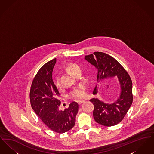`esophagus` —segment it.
Here are the masks:
<instances>
[{
	"instance_id": "34e87169",
	"label": "esophagus",
	"mask_w": 154,
	"mask_h": 154,
	"mask_svg": "<svg viewBox=\"0 0 154 154\" xmlns=\"http://www.w3.org/2000/svg\"><path fill=\"white\" fill-rule=\"evenodd\" d=\"M84 102V100H79V101H77V103H78V104H81V103H82Z\"/></svg>"
}]
</instances>
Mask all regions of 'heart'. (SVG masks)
Returning a JSON list of instances; mask_svg holds the SVG:
<instances>
[{"label": "heart", "mask_w": 154, "mask_h": 154, "mask_svg": "<svg viewBox=\"0 0 154 154\" xmlns=\"http://www.w3.org/2000/svg\"><path fill=\"white\" fill-rule=\"evenodd\" d=\"M66 70L72 75H73L74 74L77 70H80V67L78 65L71 63L68 64L66 66ZM55 85L57 88H60L61 87L60 81L59 80L58 75H57L54 80ZM86 95L85 88L84 85H80L77 88H75L73 91L70 93V96L74 99H80L84 97Z\"/></svg>", "instance_id": "obj_1"}]
</instances>
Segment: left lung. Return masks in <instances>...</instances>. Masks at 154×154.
Wrapping results in <instances>:
<instances>
[{
    "label": "left lung",
    "mask_w": 154,
    "mask_h": 154,
    "mask_svg": "<svg viewBox=\"0 0 154 154\" xmlns=\"http://www.w3.org/2000/svg\"><path fill=\"white\" fill-rule=\"evenodd\" d=\"M85 59L97 70V84L93 94L97 93L98 84L105 80L117 77L121 88L119 96L112 103H106L97 98H92L94 110L93 116L96 122L105 126L119 124L124 118L133 102L132 82L124 68L116 59L102 52H95L85 56Z\"/></svg>",
    "instance_id": "left-lung-1"
}]
</instances>
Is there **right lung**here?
Wrapping results in <instances>:
<instances>
[{"label":"right lung","mask_w":154,"mask_h":154,"mask_svg":"<svg viewBox=\"0 0 154 154\" xmlns=\"http://www.w3.org/2000/svg\"><path fill=\"white\" fill-rule=\"evenodd\" d=\"M56 61L55 58L47 62L37 72L30 87V101L44 124L54 132L63 133L73 128L79 104L73 102L64 111L59 110L60 94L52 79Z\"/></svg>","instance_id":"add662e5"}]
</instances>
